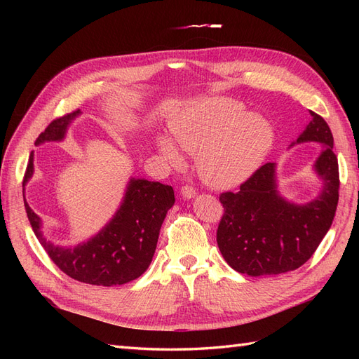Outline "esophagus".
<instances>
[{"instance_id": "obj_1", "label": "esophagus", "mask_w": 359, "mask_h": 359, "mask_svg": "<svg viewBox=\"0 0 359 359\" xmlns=\"http://www.w3.org/2000/svg\"><path fill=\"white\" fill-rule=\"evenodd\" d=\"M181 194L186 199H191V198H194L196 196V190H194L193 187H190V186H182L181 187Z\"/></svg>"}]
</instances>
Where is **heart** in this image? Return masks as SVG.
Listing matches in <instances>:
<instances>
[{
	"label": "heart",
	"instance_id": "heart-1",
	"mask_svg": "<svg viewBox=\"0 0 359 359\" xmlns=\"http://www.w3.org/2000/svg\"><path fill=\"white\" fill-rule=\"evenodd\" d=\"M168 127L181 149L198 154L201 177L220 187H233L252 177L276 139L266 118L245 114V106L229 97L196 102L170 118ZM157 148L172 166L182 165V156L169 137L160 136Z\"/></svg>",
	"mask_w": 359,
	"mask_h": 359
}]
</instances>
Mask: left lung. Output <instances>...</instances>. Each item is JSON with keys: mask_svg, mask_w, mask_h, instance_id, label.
<instances>
[{"mask_svg": "<svg viewBox=\"0 0 359 359\" xmlns=\"http://www.w3.org/2000/svg\"><path fill=\"white\" fill-rule=\"evenodd\" d=\"M311 116L293 145H322L313 165L322 180L316 198L295 203L281 196L276 163L257 169L238 193L220 194L224 214L217 229V244L226 262L238 273L260 277L297 269L313 256L330 231L339 203V161L327 121L314 112Z\"/></svg>", "mask_w": 359, "mask_h": 359, "instance_id": "left-lung-1", "label": "left lung"}]
</instances>
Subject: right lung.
I'll return each instance as SVG.
<instances>
[{
	"label": "right lung",
	"mask_w": 359,
	"mask_h": 359,
	"mask_svg": "<svg viewBox=\"0 0 359 359\" xmlns=\"http://www.w3.org/2000/svg\"><path fill=\"white\" fill-rule=\"evenodd\" d=\"M81 111L53 119L37 140L61 142L67 128ZM34 175V154L31 153L24 177L27 182ZM25 201V194H24ZM175 203L173 189L157 181L130 178L121 205L103 229L85 243L61 247L48 241L41 232V219L25 201L29 224L45 252L62 273L94 286H116L142 276L153 260L160 227L168 211Z\"/></svg>",
	"instance_id": "add662e5"
}]
</instances>
